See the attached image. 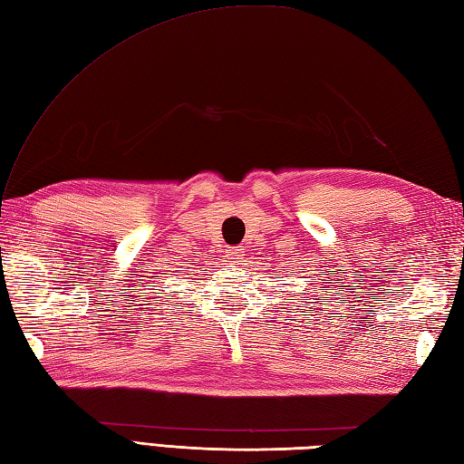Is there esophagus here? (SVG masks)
<instances>
[{
	"label": "esophagus",
	"instance_id": "obj_1",
	"mask_svg": "<svg viewBox=\"0 0 464 464\" xmlns=\"http://www.w3.org/2000/svg\"><path fill=\"white\" fill-rule=\"evenodd\" d=\"M227 258L235 265V263H241L245 258V249H241V246H227Z\"/></svg>",
	"mask_w": 464,
	"mask_h": 464
}]
</instances>
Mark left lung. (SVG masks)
Masks as SVG:
<instances>
[{"label": "left lung", "instance_id": "8db88e82", "mask_svg": "<svg viewBox=\"0 0 464 464\" xmlns=\"http://www.w3.org/2000/svg\"><path fill=\"white\" fill-rule=\"evenodd\" d=\"M306 306H308V304H306Z\"/></svg>", "mask_w": 464, "mask_h": 464}]
</instances>
